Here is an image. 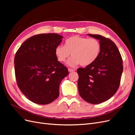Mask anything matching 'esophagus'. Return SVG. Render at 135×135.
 <instances>
[{
	"mask_svg": "<svg viewBox=\"0 0 135 135\" xmlns=\"http://www.w3.org/2000/svg\"><path fill=\"white\" fill-rule=\"evenodd\" d=\"M75 71V69H72V68H68V71H69V72H73V71Z\"/></svg>",
	"mask_w": 135,
	"mask_h": 135,
	"instance_id": "1",
	"label": "esophagus"
}]
</instances>
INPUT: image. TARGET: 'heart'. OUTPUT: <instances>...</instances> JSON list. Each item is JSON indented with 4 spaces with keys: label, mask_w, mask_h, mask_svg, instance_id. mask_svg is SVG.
Returning <instances> with one entry per match:
<instances>
[{
    "label": "heart",
    "mask_w": 135,
    "mask_h": 135,
    "mask_svg": "<svg viewBox=\"0 0 135 135\" xmlns=\"http://www.w3.org/2000/svg\"><path fill=\"white\" fill-rule=\"evenodd\" d=\"M101 50V44L97 39L73 36L66 39L64 46H56L55 54L59 62H64L71 53L72 56L67 63L70 67L79 64L88 66L96 61Z\"/></svg>",
    "instance_id": "b5f03b06"
}]
</instances>
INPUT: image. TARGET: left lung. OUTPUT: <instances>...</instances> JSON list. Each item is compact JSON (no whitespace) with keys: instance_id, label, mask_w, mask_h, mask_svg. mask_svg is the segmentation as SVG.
<instances>
[{"instance_id":"left-lung-1","label":"left lung","mask_w":135,"mask_h":135,"mask_svg":"<svg viewBox=\"0 0 135 135\" xmlns=\"http://www.w3.org/2000/svg\"><path fill=\"white\" fill-rule=\"evenodd\" d=\"M88 35L99 40L102 50L94 63L77 69L78 89L84 100L98 104L108 100L118 90L123 62L119 50L110 39L99 35Z\"/></svg>"}]
</instances>
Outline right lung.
Listing matches in <instances>:
<instances>
[{
	"label": "right lung",
	"mask_w": 135,
	"mask_h": 135,
	"mask_svg": "<svg viewBox=\"0 0 135 135\" xmlns=\"http://www.w3.org/2000/svg\"><path fill=\"white\" fill-rule=\"evenodd\" d=\"M63 37L57 33H42L26 40L16 52L15 69L19 89L30 101L41 105L59 97V85L68 75L59 61L55 47Z\"/></svg>",
	"instance_id": "add662e5"
}]
</instances>
